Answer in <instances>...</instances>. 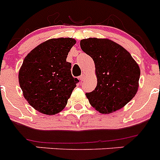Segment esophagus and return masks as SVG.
<instances>
[{"label": "esophagus", "instance_id": "obj_1", "mask_svg": "<svg viewBox=\"0 0 160 160\" xmlns=\"http://www.w3.org/2000/svg\"><path fill=\"white\" fill-rule=\"evenodd\" d=\"M85 77H86V76H85L84 74H82V75L80 76V77H79V79H80L81 81H83V80H84V79H85Z\"/></svg>", "mask_w": 160, "mask_h": 160}]
</instances>
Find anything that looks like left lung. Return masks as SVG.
<instances>
[{
	"instance_id": "obj_1",
	"label": "left lung",
	"mask_w": 160,
	"mask_h": 160,
	"mask_svg": "<svg viewBox=\"0 0 160 160\" xmlns=\"http://www.w3.org/2000/svg\"><path fill=\"white\" fill-rule=\"evenodd\" d=\"M80 46L95 65L97 87L86 94L90 105L101 114L122 108L138 91V63L127 49L107 38L82 39Z\"/></svg>"
}]
</instances>
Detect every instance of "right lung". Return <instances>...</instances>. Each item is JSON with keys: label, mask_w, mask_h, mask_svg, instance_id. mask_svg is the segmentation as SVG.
<instances>
[{"label": "right lung", "mask_w": 160, "mask_h": 160, "mask_svg": "<svg viewBox=\"0 0 160 160\" xmlns=\"http://www.w3.org/2000/svg\"><path fill=\"white\" fill-rule=\"evenodd\" d=\"M76 40L52 38L42 42L25 58L18 80L29 105L44 114L52 115L66 107L78 82L71 74V64L66 62Z\"/></svg>", "instance_id": "obj_1"}]
</instances>
